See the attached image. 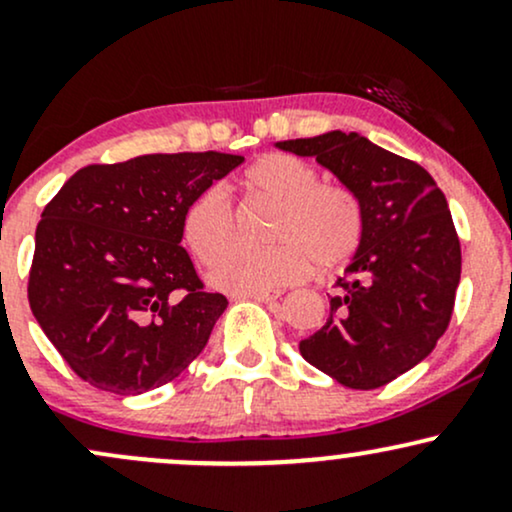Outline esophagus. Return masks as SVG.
<instances>
[{
    "mask_svg": "<svg viewBox=\"0 0 512 512\" xmlns=\"http://www.w3.org/2000/svg\"><path fill=\"white\" fill-rule=\"evenodd\" d=\"M248 298L257 303H276L281 298L279 291H260V293H248Z\"/></svg>",
    "mask_w": 512,
    "mask_h": 512,
    "instance_id": "obj_1",
    "label": "esophagus"
}]
</instances>
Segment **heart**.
I'll use <instances>...</instances> for the list:
<instances>
[{
    "instance_id": "b5f03b06",
    "label": "heart",
    "mask_w": 512,
    "mask_h": 512,
    "mask_svg": "<svg viewBox=\"0 0 512 512\" xmlns=\"http://www.w3.org/2000/svg\"><path fill=\"white\" fill-rule=\"evenodd\" d=\"M301 158L267 154L243 173L250 192L279 202L269 236L272 248H238L211 272V284L228 293H260L289 286L310 272L337 269L354 257L363 236L361 204L342 185L317 182ZM182 236L202 264L216 262L236 240V216L226 192L211 185L187 204Z\"/></svg>"
}]
</instances>
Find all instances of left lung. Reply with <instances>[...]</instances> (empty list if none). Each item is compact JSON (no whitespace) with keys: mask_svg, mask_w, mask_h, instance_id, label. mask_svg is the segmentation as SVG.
<instances>
[{"mask_svg":"<svg viewBox=\"0 0 512 512\" xmlns=\"http://www.w3.org/2000/svg\"><path fill=\"white\" fill-rule=\"evenodd\" d=\"M315 158L361 204L363 236L301 354L351 390H375L419 366L448 330L462 255L448 199L419 163L358 132L276 142Z\"/></svg>","mask_w":512,"mask_h":512,"instance_id":"1","label":"left lung"}]
</instances>
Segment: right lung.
<instances>
[{"label":"right lung","mask_w":512,"mask_h":512,"mask_svg":"<svg viewBox=\"0 0 512 512\" xmlns=\"http://www.w3.org/2000/svg\"><path fill=\"white\" fill-rule=\"evenodd\" d=\"M243 161L182 151L86 166L45 207L28 301L79 378L115 395H142L202 354L228 301L202 291L180 245L182 214Z\"/></svg>","instance_id":"add662e5"}]
</instances>
